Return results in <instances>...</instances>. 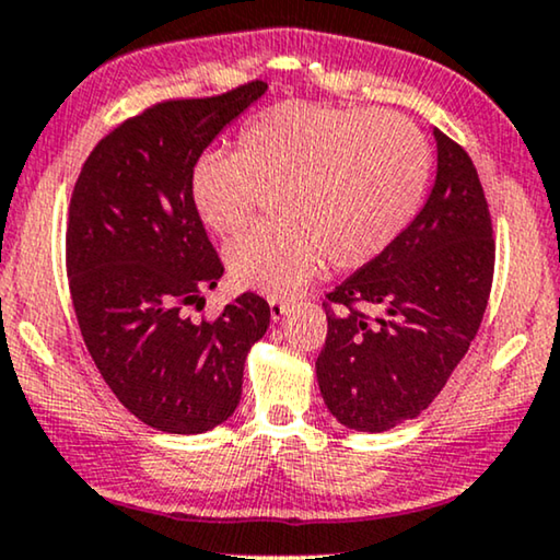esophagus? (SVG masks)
<instances>
[{
	"label": "esophagus",
	"mask_w": 560,
	"mask_h": 560,
	"mask_svg": "<svg viewBox=\"0 0 560 560\" xmlns=\"http://www.w3.org/2000/svg\"><path fill=\"white\" fill-rule=\"evenodd\" d=\"M268 307H271V319H273V323H279V319L287 315V302L276 300V296H271V300H268Z\"/></svg>",
	"instance_id": "34e87169"
}]
</instances>
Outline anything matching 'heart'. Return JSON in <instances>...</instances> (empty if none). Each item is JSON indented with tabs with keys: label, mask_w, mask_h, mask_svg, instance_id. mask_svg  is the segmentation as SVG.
Here are the masks:
<instances>
[{
	"label": "heart",
	"mask_w": 560,
	"mask_h": 560,
	"mask_svg": "<svg viewBox=\"0 0 560 560\" xmlns=\"http://www.w3.org/2000/svg\"><path fill=\"white\" fill-rule=\"evenodd\" d=\"M430 151L397 112L281 102L237 132L235 155L210 151L189 171V205L214 235H233L273 191L279 220L230 241L235 287L287 296L319 271L366 266L409 225L428 189Z\"/></svg>",
	"instance_id": "heart-1"
}]
</instances>
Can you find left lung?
<instances>
[{"label": "left lung", "instance_id": "left-lung-1", "mask_svg": "<svg viewBox=\"0 0 560 560\" xmlns=\"http://www.w3.org/2000/svg\"><path fill=\"white\" fill-rule=\"evenodd\" d=\"M438 171L428 202L382 256L327 294L317 384L335 420L384 432L441 394L479 332L494 276V237L479 174L432 128ZM363 308H374L369 318Z\"/></svg>", "mask_w": 560, "mask_h": 560}]
</instances>
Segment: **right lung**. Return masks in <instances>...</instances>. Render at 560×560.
<instances>
[{"label": "right lung", "mask_w": 560, "mask_h": 560, "mask_svg": "<svg viewBox=\"0 0 560 560\" xmlns=\"http://www.w3.org/2000/svg\"><path fill=\"white\" fill-rule=\"evenodd\" d=\"M266 89L250 81L125 119L73 186L66 271L81 335L122 407L161 432L199 435L225 422L248 350L268 330L271 307L253 292L218 319L184 315L225 271L189 205V171Z\"/></svg>", "instance_id": "obj_1"}]
</instances>
